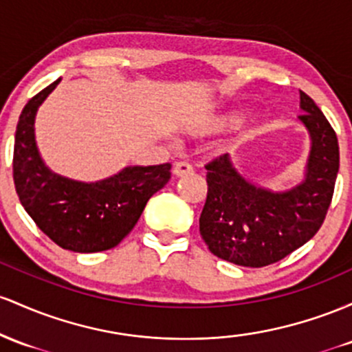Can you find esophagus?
Instances as JSON below:
<instances>
[{
	"instance_id": "esophagus-1",
	"label": "esophagus",
	"mask_w": 352,
	"mask_h": 352,
	"mask_svg": "<svg viewBox=\"0 0 352 352\" xmlns=\"http://www.w3.org/2000/svg\"><path fill=\"white\" fill-rule=\"evenodd\" d=\"M191 171H192L191 164L186 163V161H177V163H175V166H173V175L177 176V177L186 176Z\"/></svg>"
}]
</instances>
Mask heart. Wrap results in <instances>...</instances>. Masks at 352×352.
<instances>
[{
	"instance_id": "obj_1",
	"label": "heart",
	"mask_w": 352,
	"mask_h": 352,
	"mask_svg": "<svg viewBox=\"0 0 352 352\" xmlns=\"http://www.w3.org/2000/svg\"><path fill=\"white\" fill-rule=\"evenodd\" d=\"M229 123V118H218V120L214 121V123H212V126H216V128H218V126H224V124H228Z\"/></svg>"
}]
</instances>
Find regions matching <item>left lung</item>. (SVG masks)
Returning a JSON list of instances; mask_svg holds the SVG:
<instances>
[{
  "label": "left lung",
  "instance_id": "obj_1",
  "mask_svg": "<svg viewBox=\"0 0 352 352\" xmlns=\"http://www.w3.org/2000/svg\"><path fill=\"white\" fill-rule=\"evenodd\" d=\"M299 121L311 136L306 177L289 191L272 192L239 175L229 155L206 164L208 196L199 232L209 251L244 267L281 261L306 244L324 223L339 171L333 126L306 93L299 91Z\"/></svg>",
  "mask_w": 352,
  "mask_h": 352
}]
</instances>
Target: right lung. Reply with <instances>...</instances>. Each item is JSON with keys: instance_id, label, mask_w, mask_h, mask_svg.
<instances>
[{"instance_id": "obj_1", "label": "right lung", "mask_w": 352, "mask_h": 352, "mask_svg": "<svg viewBox=\"0 0 352 352\" xmlns=\"http://www.w3.org/2000/svg\"><path fill=\"white\" fill-rule=\"evenodd\" d=\"M61 78L23 108L14 134L13 179L23 208L63 250L98 252L118 246L131 232L148 199L171 177V164L128 166L98 183L51 173L34 141V118Z\"/></svg>"}]
</instances>
